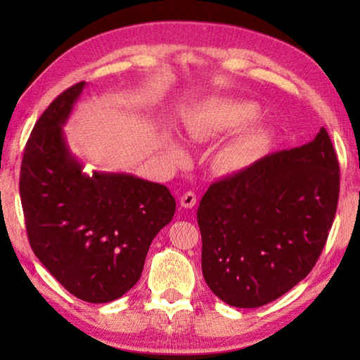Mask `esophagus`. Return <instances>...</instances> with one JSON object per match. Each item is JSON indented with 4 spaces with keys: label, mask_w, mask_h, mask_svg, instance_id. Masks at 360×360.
<instances>
[{
    "label": "esophagus",
    "mask_w": 360,
    "mask_h": 360,
    "mask_svg": "<svg viewBox=\"0 0 360 360\" xmlns=\"http://www.w3.org/2000/svg\"><path fill=\"white\" fill-rule=\"evenodd\" d=\"M196 204V195L193 192H187L181 196V205L184 209H193Z\"/></svg>",
    "instance_id": "34e87169"
}]
</instances>
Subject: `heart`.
<instances>
[{"label":"heart","instance_id":"1","mask_svg":"<svg viewBox=\"0 0 360 360\" xmlns=\"http://www.w3.org/2000/svg\"><path fill=\"white\" fill-rule=\"evenodd\" d=\"M262 116L259 105L250 101H235V98H213L200 106L195 119L190 122L188 133L192 136H207L221 131H235L248 127L252 122ZM269 137V129L266 127H258L244 137L238 147L233 148L231 156L238 158L241 151H246L262 145ZM173 153L181 155V147L173 143Z\"/></svg>","mask_w":360,"mask_h":360}]
</instances>
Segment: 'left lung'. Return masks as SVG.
<instances>
[{
	"label": "left lung",
	"mask_w": 360,
	"mask_h": 360,
	"mask_svg": "<svg viewBox=\"0 0 360 360\" xmlns=\"http://www.w3.org/2000/svg\"><path fill=\"white\" fill-rule=\"evenodd\" d=\"M339 160L325 128L213 182L198 207L202 275L235 308L286 294L322 254L339 201Z\"/></svg>",
	"instance_id": "left-lung-1"
}]
</instances>
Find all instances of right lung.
I'll return each mask as SVG.
<instances>
[{"mask_svg":"<svg viewBox=\"0 0 360 360\" xmlns=\"http://www.w3.org/2000/svg\"><path fill=\"white\" fill-rule=\"evenodd\" d=\"M85 86L63 91L37 120L21 160L20 196L41 264L80 300L108 303L141 278L176 201L165 186L134 174L83 172L63 127Z\"/></svg>","mask_w":360,"mask_h":360,"instance_id":"obj_1","label":"right lung"}]
</instances>
